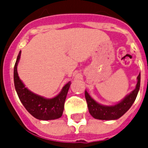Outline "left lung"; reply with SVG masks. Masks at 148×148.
I'll list each match as a JSON object with an SVG mask.
<instances>
[{
  "label": "left lung",
  "instance_id": "left-lung-1",
  "mask_svg": "<svg viewBox=\"0 0 148 148\" xmlns=\"http://www.w3.org/2000/svg\"><path fill=\"white\" fill-rule=\"evenodd\" d=\"M137 79L138 82L134 90L114 105H103L97 103L85 90V98L90 115L95 119L105 121L117 120L123 116L132 106L138 94L140 84V74H139Z\"/></svg>",
  "mask_w": 148,
  "mask_h": 148
}]
</instances>
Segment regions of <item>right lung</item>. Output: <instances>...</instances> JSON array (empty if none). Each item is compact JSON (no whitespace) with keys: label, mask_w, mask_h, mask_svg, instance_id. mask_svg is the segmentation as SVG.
Segmentation results:
<instances>
[{"label":"right lung","mask_w":148,"mask_h":148,"mask_svg":"<svg viewBox=\"0 0 148 148\" xmlns=\"http://www.w3.org/2000/svg\"><path fill=\"white\" fill-rule=\"evenodd\" d=\"M21 51H20L14 68V81L15 90L20 101L26 110L33 117L38 120L48 121L58 119L62 116L64 107L65 99L71 86V81L64 86L62 90L57 96L52 98H46L34 94L25 87L20 79L17 73V64L21 58Z\"/></svg>","instance_id":"obj_1"}]
</instances>
